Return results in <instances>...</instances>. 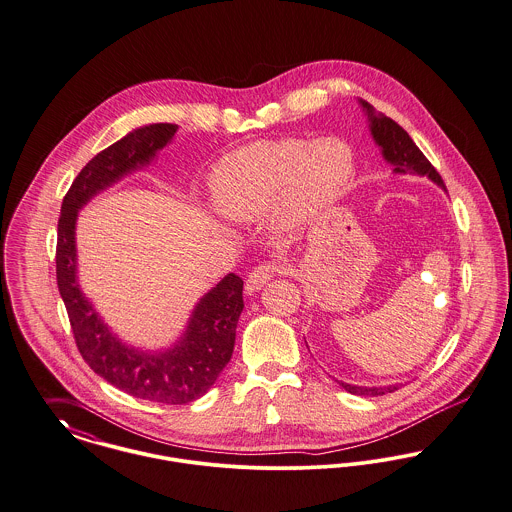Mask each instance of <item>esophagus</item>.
Returning a JSON list of instances; mask_svg holds the SVG:
<instances>
[{
	"label": "esophagus",
	"mask_w": 512,
	"mask_h": 512,
	"mask_svg": "<svg viewBox=\"0 0 512 512\" xmlns=\"http://www.w3.org/2000/svg\"><path fill=\"white\" fill-rule=\"evenodd\" d=\"M284 272H286V267L280 265V263H274V261L255 267L253 271L249 272V276L245 280V292L247 294L259 292L276 274H284Z\"/></svg>",
	"instance_id": "obj_1"
}]
</instances>
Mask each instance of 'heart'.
Returning <instances> with one entry per match:
<instances>
[{
    "instance_id": "obj_1",
    "label": "heart",
    "mask_w": 512,
    "mask_h": 512,
    "mask_svg": "<svg viewBox=\"0 0 512 512\" xmlns=\"http://www.w3.org/2000/svg\"><path fill=\"white\" fill-rule=\"evenodd\" d=\"M354 172L346 143L323 137L257 141L222 156L209 176L214 211L230 222H251L276 211L298 230L325 211Z\"/></svg>"
}]
</instances>
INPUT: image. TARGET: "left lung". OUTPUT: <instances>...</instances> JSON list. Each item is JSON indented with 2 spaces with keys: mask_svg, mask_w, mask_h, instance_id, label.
<instances>
[{
  "mask_svg": "<svg viewBox=\"0 0 512 512\" xmlns=\"http://www.w3.org/2000/svg\"><path fill=\"white\" fill-rule=\"evenodd\" d=\"M361 108L367 114L369 121V131L375 141V145L381 149L383 158L392 166V174H414V176H427L433 183H437L441 189H445V183L437 170L431 166V162L423 156V152L416 147L412 137L391 118H387L381 112H375V108L361 100ZM344 391L360 396H381L387 392L398 391L396 385L389 387H358V385H348L342 381H336Z\"/></svg>",
  "mask_w": 512,
  "mask_h": 512,
  "instance_id": "8db88e82",
  "label": "left lung"
}]
</instances>
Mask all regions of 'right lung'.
<instances>
[{
	"label": "right lung",
	"mask_w": 512,
	"mask_h": 512,
	"mask_svg": "<svg viewBox=\"0 0 512 512\" xmlns=\"http://www.w3.org/2000/svg\"><path fill=\"white\" fill-rule=\"evenodd\" d=\"M176 131L174 123H151L98 152L63 197L56 249L58 288L83 360L116 389L162 404L193 402L216 383L234 352L243 280L230 272L197 301L185 331L170 348L141 350L121 342L83 294L77 280L75 226L79 211L94 195L149 166Z\"/></svg>",
	"instance_id": "add662e5"
}]
</instances>
